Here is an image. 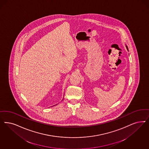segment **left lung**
<instances>
[{"mask_svg":"<svg viewBox=\"0 0 149 149\" xmlns=\"http://www.w3.org/2000/svg\"><path fill=\"white\" fill-rule=\"evenodd\" d=\"M126 47H127V49H128V47L126 46Z\"/></svg>","mask_w":149,"mask_h":149,"instance_id":"obj_1","label":"left lung"}]
</instances>
